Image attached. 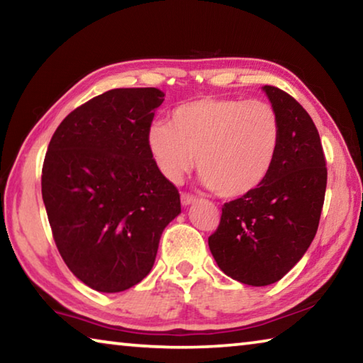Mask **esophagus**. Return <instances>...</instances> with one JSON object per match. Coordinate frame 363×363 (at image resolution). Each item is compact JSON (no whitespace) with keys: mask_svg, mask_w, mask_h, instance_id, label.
Here are the masks:
<instances>
[{"mask_svg":"<svg viewBox=\"0 0 363 363\" xmlns=\"http://www.w3.org/2000/svg\"><path fill=\"white\" fill-rule=\"evenodd\" d=\"M181 201H182V205H184V206H189V205L195 203V201H196V196H195V195H192V194L184 192V194H181Z\"/></svg>","mask_w":363,"mask_h":363,"instance_id":"esophagus-1","label":"esophagus"}]
</instances>
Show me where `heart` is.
I'll list each match as a JSON object with an SVG mask.
<instances>
[{
    "label": "heart",
    "instance_id": "1",
    "mask_svg": "<svg viewBox=\"0 0 363 363\" xmlns=\"http://www.w3.org/2000/svg\"><path fill=\"white\" fill-rule=\"evenodd\" d=\"M281 140L280 116L269 102L201 97L177 106L168 125L147 131L153 163L171 182L195 164L208 187L224 199H240L266 181Z\"/></svg>",
    "mask_w": 363,
    "mask_h": 363
}]
</instances>
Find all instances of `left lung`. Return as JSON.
<instances>
[{"instance_id":"1","label":"left lung","mask_w":363,"mask_h":363,"mask_svg":"<svg viewBox=\"0 0 363 363\" xmlns=\"http://www.w3.org/2000/svg\"><path fill=\"white\" fill-rule=\"evenodd\" d=\"M281 123L274 168L253 192L224 203L208 238L219 269L245 285L266 286L294 267L320 220L327 162L314 121L285 91L264 86Z\"/></svg>"}]
</instances>
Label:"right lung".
I'll use <instances>...</instances> for the list:
<instances>
[{
	"label": "right lung",
	"instance_id": "right-lung-1",
	"mask_svg": "<svg viewBox=\"0 0 363 363\" xmlns=\"http://www.w3.org/2000/svg\"><path fill=\"white\" fill-rule=\"evenodd\" d=\"M163 93L120 88L65 116L43 163L41 194L54 242L73 275L102 293L147 277L179 192L153 163L147 131Z\"/></svg>",
	"mask_w": 363,
	"mask_h": 363
}]
</instances>
